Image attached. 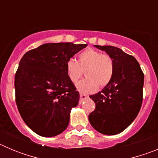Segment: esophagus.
<instances>
[{
    "label": "esophagus",
    "mask_w": 158,
    "mask_h": 158,
    "mask_svg": "<svg viewBox=\"0 0 158 158\" xmlns=\"http://www.w3.org/2000/svg\"><path fill=\"white\" fill-rule=\"evenodd\" d=\"M88 98V96L85 94H83V93H80V100L81 101H83L84 100Z\"/></svg>",
    "instance_id": "obj_1"
}]
</instances>
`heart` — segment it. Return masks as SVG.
I'll list each match as a JSON object with an SVG mask.
<instances>
[{
    "label": "heart",
    "mask_w": 158,
    "mask_h": 158,
    "mask_svg": "<svg viewBox=\"0 0 158 158\" xmlns=\"http://www.w3.org/2000/svg\"><path fill=\"white\" fill-rule=\"evenodd\" d=\"M84 71L87 77L77 84V89L81 93H93L98 85L104 88L110 83L115 71L114 60L109 54L88 48L79 54L77 62L69 59L66 62L67 75L73 83L83 76Z\"/></svg>",
    "instance_id": "heart-1"
}]
</instances>
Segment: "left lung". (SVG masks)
Listing matches in <instances>:
<instances>
[{
    "instance_id": "8db88e82",
    "label": "left lung",
    "mask_w": 158,
    "mask_h": 158,
    "mask_svg": "<svg viewBox=\"0 0 158 158\" xmlns=\"http://www.w3.org/2000/svg\"><path fill=\"white\" fill-rule=\"evenodd\" d=\"M114 60L115 71L101 92L91 95L96 108L89 115L94 129L107 135L121 133L135 120L143 100L144 73L135 57L112 46L95 45Z\"/></svg>"
}]
</instances>
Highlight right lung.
<instances>
[{
	"label": "right lung",
	"instance_id": "1",
	"mask_svg": "<svg viewBox=\"0 0 158 158\" xmlns=\"http://www.w3.org/2000/svg\"><path fill=\"white\" fill-rule=\"evenodd\" d=\"M87 44L46 43L24 54L15 74L16 103L23 120L43 137L67 128L79 93L69 80L66 62Z\"/></svg>",
	"mask_w": 158,
	"mask_h": 158
}]
</instances>
